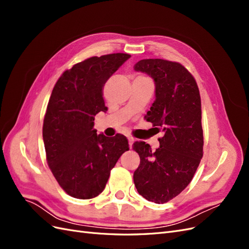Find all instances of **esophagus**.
I'll use <instances>...</instances> for the list:
<instances>
[{"label": "esophagus", "instance_id": "obj_1", "mask_svg": "<svg viewBox=\"0 0 249 249\" xmlns=\"http://www.w3.org/2000/svg\"><path fill=\"white\" fill-rule=\"evenodd\" d=\"M127 140H129V144H130V147H132L133 143L135 142V138H134V137H132V136H129V137H127Z\"/></svg>", "mask_w": 249, "mask_h": 249}]
</instances>
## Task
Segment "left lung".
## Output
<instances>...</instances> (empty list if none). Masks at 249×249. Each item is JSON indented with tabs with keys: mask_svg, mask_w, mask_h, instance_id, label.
<instances>
[{
	"mask_svg": "<svg viewBox=\"0 0 249 249\" xmlns=\"http://www.w3.org/2000/svg\"><path fill=\"white\" fill-rule=\"evenodd\" d=\"M135 71L146 72L155 81L156 101L145 117L164 135L155 152L145 142L134 143L140 157L134 184L148 201L164 203L190 184L203 155L199 90L194 77L178 62L143 59Z\"/></svg>",
	"mask_w": 249,
	"mask_h": 249,
	"instance_id": "1",
	"label": "left lung"
}]
</instances>
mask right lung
Segmentation results:
<instances>
[{"label": "right lung", "instance_id": "obj_1", "mask_svg": "<svg viewBox=\"0 0 249 249\" xmlns=\"http://www.w3.org/2000/svg\"><path fill=\"white\" fill-rule=\"evenodd\" d=\"M129 54L90 57L66 70L53 88L43 119L47 162L56 180L71 197L90 199L106 187L111 169L129 142L122 134L97 135L94 116L106 111L103 87Z\"/></svg>", "mask_w": 249, "mask_h": 249}]
</instances>
